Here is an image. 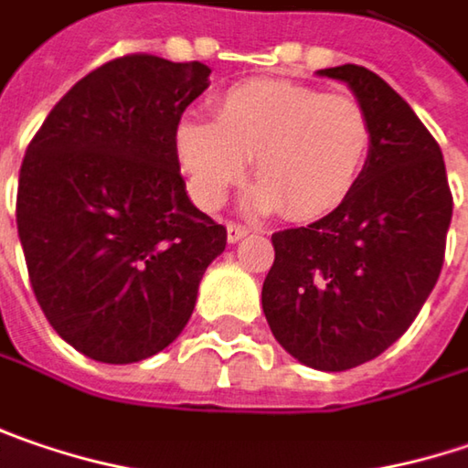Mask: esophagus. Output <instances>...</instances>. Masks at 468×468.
<instances>
[{"label":"esophagus","mask_w":468,"mask_h":468,"mask_svg":"<svg viewBox=\"0 0 468 468\" xmlns=\"http://www.w3.org/2000/svg\"><path fill=\"white\" fill-rule=\"evenodd\" d=\"M246 235H249V228H243V225H238V222H230V225H228V240H230V243L246 238Z\"/></svg>","instance_id":"34e87169"}]
</instances>
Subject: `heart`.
Returning <instances> with one entry per match:
<instances>
[{
  "label": "heart",
  "mask_w": 468,
  "mask_h": 468,
  "mask_svg": "<svg viewBox=\"0 0 468 468\" xmlns=\"http://www.w3.org/2000/svg\"><path fill=\"white\" fill-rule=\"evenodd\" d=\"M368 111L349 95H328L286 79H254L214 102V122H179L175 145L190 193L219 207L246 175L249 158L261 179L251 204L315 219L352 196L368 164Z\"/></svg>",
  "instance_id": "1"
}]
</instances>
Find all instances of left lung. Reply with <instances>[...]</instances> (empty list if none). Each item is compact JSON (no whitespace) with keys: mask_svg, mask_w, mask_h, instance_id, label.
Returning a JSON list of instances; mask_svg holds the SVG:
<instances>
[{"mask_svg":"<svg viewBox=\"0 0 468 468\" xmlns=\"http://www.w3.org/2000/svg\"><path fill=\"white\" fill-rule=\"evenodd\" d=\"M317 73L363 102L371 153L342 207L272 233L261 310L299 363L346 371L392 346L424 307L445 260L453 196L437 140L381 76L352 63Z\"/></svg>","mask_w":468,"mask_h":468,"instance_id":"left-lung-1","label":"left lung"}]
</instances>
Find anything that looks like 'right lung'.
<instances>
[{"mask_svg": "<svg viewBox=\"0 0 468 468\" xmlns=\"http://www.w3.org/2000/svg\"><path fill=\"white\" fill-rule=\"evenodd\" d=\"M211 69L124 55L76 81L26 148L17 235L60 339L100 363H137L177 339L228 230L179 175V116Z\"/></svg>", "mask_w": 468, "mask_h": 468, "instance_id": "1", "label": "right lung"}]
</instances>
